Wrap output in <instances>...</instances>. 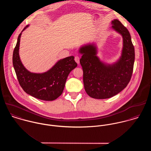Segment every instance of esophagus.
I'll return each mask as SVG.
<instances>
[{"label": "esophagus", "mask_w": 151, "mask_h": 151, "mask_svg": "<svg viewBox=\"0 0 151 151\" xmlns=\"http://www.w3.org/2000/svg\"><path fill=\"white\" fill-rule=\"evenodd\" d=\"M74 60H75L76 62L78 65L80 63V57H79L78 56H75Z\"/></svg>", "instance_id": "34e87169"}]
</instances>
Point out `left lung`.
Wrapping results in <instances>:
<instances>
[{
	"label": "left lung",
	"mask_w": 151,
	"mask_h": 151,
	"mask_svg": "<svg viewBox=\"0 0 151 151\" xmlns=\"http://www.w3.org/2000/svg\"><path fill=\"white\" fill-rule=\"evenodd\" d=\"M111 28L122 35V56L112 65L106 64L96 56L94 43L82 46L80 62L83 70V82L86 93L95 99H108L124 89L131 80L135 60L134 47L129 31L119 20L111 22Z\"/></svg>",
	"instance_id": "obj_1"
}]
</instances>
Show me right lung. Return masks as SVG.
<instances>
[{
    "label": "right lung",
    "instance_id": "right-lung-1",
    "mask_svg": "<svg viewBox=\"0 0 151 151\" xmlns=\"http://www.w3.org/2000/svg\"><path fill=\"white\" fill-rule=\"evenodd\" d=\"M19 35L13 51V65L19 83L27 93L35 98L46 101L55 100L62 95L69 73L77 64L71 56L59 60L43 73H34L27 70L20 60L19 47L22 32Z\"/></svg>",
    "mask_w": 151,
    "mask_h": 151
}]
</instances>
